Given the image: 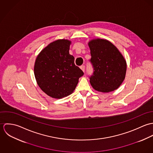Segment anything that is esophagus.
<instances>
[{
  "label": "esophagus",
  "instance_id": "obj_1",
  "mask_svg": "<svg viewBox=\"0 0 153 153\" xmlns=\"http://www.w3.org/2000/svg\"><path fill=\"white\" fill-rule=\"evenodd\" d=\"M80 68L82 69V71L84 72H85V66L84 65H82L81 66V67H80Z\"/></svg>",
  "mask_w": 153,
  "mask_h": 153
}]
</instances>
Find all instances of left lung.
I'll use <instances>...</instances> for the list:
<instances>
[{
	"label": "left lung",
	"instance_id": "left-lung-1",
	"mask_svg": "<svg viewBox=\"0 0 153 153\" xmlns=\"http://www.w3.org/2000/svg\"><path fill=\"white\" fill-rule=\"evenodd\" d=\"M88 45L94 71L89 77L92 87L102 92L117 89L126 77L127 63L124 56L116 46L105 39H92Z\"/></svg>",
	"mask_w": 153,
	"mask_h": 153
}]
</instances>
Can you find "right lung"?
<instances>
[{"instance_id": "1", "label": "right lung", "mask_w": 153, "mask_h": 153, "mask_svg": "<svg viewBox=\"0 0 153 153\" xmlns=\"http://www.w3.org/2000/svg\"><path fill=\"white\" fill-rule=\"evenodd\" d=\"M71 42L58 39L49 44L38 55L34 74L38 85L49 97L60 99L71 94L83 71L69 54Z\"/></svg>"}]
</instances>
